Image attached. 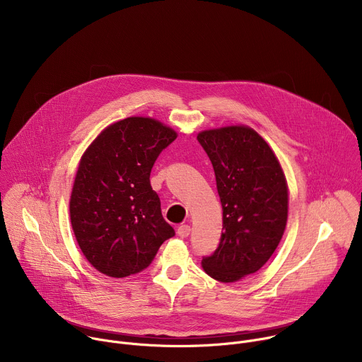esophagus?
I'll return each mask as SVG.
<instances>
[{
  "label": "esophagus",
  "mask_w": 362,
  "mask_h": 362,
  "mask_svg": "<svg viewBox=\"0 0 362 362\" xmlns=\"http://www.w3.org/2000/svg\"><path fill=\"white\" fill-rule=\"evenodd\" d=\"M177 235L180 238H187L190 235V226L189 225H182L177 228Z\"/></svg>",
  "instance_id": "34e87169"
}]
</instances>
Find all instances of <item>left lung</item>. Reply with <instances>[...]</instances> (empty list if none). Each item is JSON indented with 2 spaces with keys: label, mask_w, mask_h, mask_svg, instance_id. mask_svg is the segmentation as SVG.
I'll return each mask as SVG.
<instances>
[{
  "label": "left lung",
  "mask_w": 362,
  "mask_h": 362,
  "mask_svg": "<svg viewBox=\"0 0 362 362\" xmlns=\"http://www.w3.org/2000/svg\"><path fill=\"white\" fill-rule=\"evenodd\" d=\"M212 162L223 211L216 250L203 256L204 272L235 282L259 271L278 247L288 218V186L282 168L255 130L230 126L199 133Z\"/></svg>",
  "instance_id": "obj_1"
}]
</instances>
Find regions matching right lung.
<instances>
[{"instance_id":"add662e5","label":"right lung","mask_w":362,"mask_h":362,"mask_svg":"<svg viewBox=\"0 0 362 362\" xmlns=\"http://www.w3.org/2000/svg\"><path fill=\"white\" fill-rule=\"evenodd\" d=\"M176 137L158 120L127 117L103 130L83 154L70 218L81 252L98 272L113 278L137 274L175 236L150 172Z\"/></svg>"}]
</instances>
